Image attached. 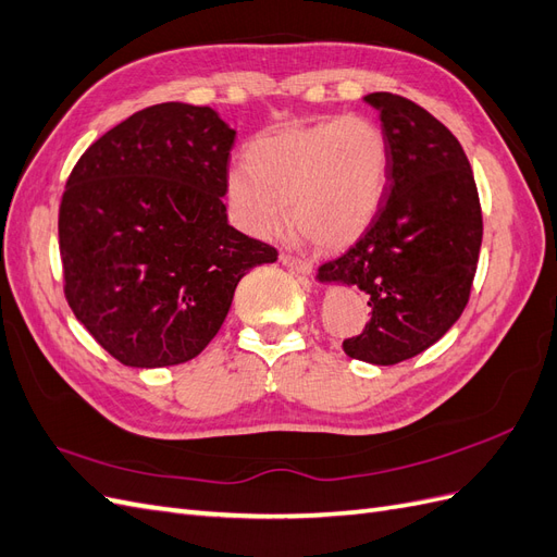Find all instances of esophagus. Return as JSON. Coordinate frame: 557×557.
<instances>
[{
  "mask_svg": "<svg viewBox=\"0 0 557 557\" xmlns=\"http://www.w3.org/2000/svg\"><path fill=\"white\" fill-rule=\"evenodd\" d=\"M280 261H282L284 265H289V268L298 270V273H304V275H310V273H312V261L294 257V253H282Z\"/></svg>",
  "mask_w": 557,
  "mask_h": 557,
  "instance_id": "esophagus-1",
  "label": "esophagus"
}]
</instances>
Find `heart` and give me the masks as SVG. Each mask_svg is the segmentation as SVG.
<instances>
[{
    "label": "heart",
    "instance_id": "heart-1",
    "mask_svg": "<svg viewBox=\"0 0 557 557\" xmlns=\"http://www.w3.org/2000/svg\"><path fill=\"white\" fill-rule=\"evenodd\" d=\"M226 177L231 210L245 231L275 235L296 226L324 249L357 243L375 219L387 186L389 151L380 125L347 114L261 135Z\"/></svg>",
    "mask_w": 557,
    "mask_h": 557
}]
</instances>
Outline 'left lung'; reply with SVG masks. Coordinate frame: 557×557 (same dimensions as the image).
Masks as SVG:
<instances>
[{
	"label": "left lung",
	"mask_w": 557,
	"mask_h": 557,
	"mask_svg": "<svg viewBox=\"0 0 557 557\" xmlns=\"http://www.w3.org/2000/svg\"><path fill=\"white\" fill-rule=\"evenodd\" d=\"M387 139L383 202L371 226L317 280L369 294L371 320L345 338L347 357L392 367L446 336L469 304L483 214L457 137L401 95L371 92Z\"/></svg>",
	"instance_id": "left-lung-1"
}]
</instances>
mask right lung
<instances>
[{
  "label": "right lung",
  "instance_id": "right-lung-1",
  "mask_svg": "<svg viewBox=\"0 0 557 557\" xmlns=\"http://www.w3.org/2000/svg\"><path fill=\"white\" fill-rule=\"evenodd\" d=\"M233 141L214 109L163 102L92 141L70 174L58 216L65 298L125 367L198 357L237 282L277 259L228 224Z\"/></svg>",
  "mask_w": 557,
  "mask_h": 557
}]
</instances>
